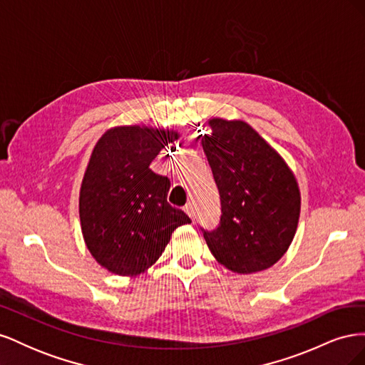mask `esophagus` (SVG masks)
<instances>
[{
    "label": "esophagus",
    "instance_id": "34e87169",
    "mask_svg": "<svg viewBox=\"0 0 365 365\" xmlns=\"http://www.w3.org/2000/svg\"><path fill=\"white\" fill-rule=\"evenodd\" d=\"M184 212L189 215L192 219H195V204L193 202H189L185 207H184Z\"/></svg>",
    "mask_w": 365,
    "mask_h": 365
}]
</instances>
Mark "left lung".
Instances as JSON below:
<instances>
[{
    "mask_svg": "<svg viewBox=\"0 0 365 365\" xmlns=\"http://www.w3.org/2000/svg\"><path fill=\"white\" fill-rule=\"evenodd\" d=\"M201 145L220 196V224L204 231L215 259L230 271L271 268L288 251L300 217L294 172L244 120L210 118Z\"/></svg>",
    "mask_w": 365,
    "mask_h": 365,
    "instance_id": "left-lung-1",
    "label": "left lung"
}]
</instances>
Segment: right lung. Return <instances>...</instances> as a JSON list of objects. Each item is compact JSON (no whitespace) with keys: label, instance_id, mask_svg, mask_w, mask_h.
Returning <instances> with one entry per match:
<instances>
[{"label":"right lung","instance_id":"add662e5","mask_svg":"<svg viewBox=\"0 0 365 365\" xmlns=\"http://www.w3.org/2000/svg\"><path fill=\"white\" fill-rule=\"evenodd\" d=\"M178 137L173 129L134 125L108 129L96 143L81 185L79 216L88 251L109 272H145L173 231L192 222L168 202L169 178L149 168Z\"/></svg>","mask_w":365,"mask_h":365}]
</instances>
